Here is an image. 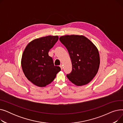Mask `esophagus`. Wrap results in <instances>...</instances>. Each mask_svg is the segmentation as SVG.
<instances>
[{"instance_id":"1","label":"esophagus","mask_w":123,"mask_h":123,"mask_svg":"<svg viewBox=\"0 0 123 123\" xmlns=\"http://www.w3.org/2000/svg\"><path fill=\"white\" fill-rule=\"evenodd\" d=\"M60 68H61V70H62V69H63V65H62V64H61V65H60Z\"/></svg>"}]
</instances>
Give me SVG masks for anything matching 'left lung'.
Listing matches in <instances>:
<instances>
[{
  "mask_svg": "<svg viewBox=\"0 0 123 123\" xmlns=\"http://www.w3.org/2000/svg\"><path fill=\"white\" fill-rule=\"evenodd\" d=\"M59 40L67 48L72 62V70L67 77L76 86L87 84L99 68L100 56L97 48L83 35L63 36Z\"/></svg>",
  "mask_w": 123,
  "mask_h": 123,
  "instance_id": "left-lung-1",
  "label": "left lung"
}]
</instances>
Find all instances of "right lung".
<instances>
[{"label": "right lung", "mask_w": 123, "mask_h": 123, "mask_svg": "<svg viewBox=\"0 0 123 123\" xmlns=\"http://www.w3.org/2000/svg\"><path fill=\"white\" fill-rule=\"evenodd\" d=\"M58 38L47 36L35 39L28 44L23 51V72L28 80L37 86L43 87L49 84L60 71V67L54 66L52 58L48 55Z\"/></svg>", "instance_id": "obj_1"}]
</instances>
